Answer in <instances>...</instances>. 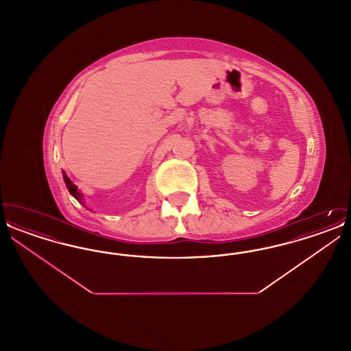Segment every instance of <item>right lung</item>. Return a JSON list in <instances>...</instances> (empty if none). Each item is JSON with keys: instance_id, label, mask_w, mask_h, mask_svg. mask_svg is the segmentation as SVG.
I'll return each mask as SVG.
<instances>
[{"instance_id": "add662e5", "label": "right lung", "mask_w": 351, "mask_h": 351, "mask_svg": "<svg viewBox=\"0 0 351 351\" xmlns=\"http://www.w3.org/2000/svg\"><path fill=\"white\" fill-rule=\"evenodd\" d=\"M63 179H64V183H66V186L68 188V192L76 199V200L79 201L80 204H83V193L79 191V188L75 185V184L71 182V179L68 178L67 175H66V172L63 171ZM85 206V205H84ZM86 208V206H85Z\"/></svg>"}]
</instances>
